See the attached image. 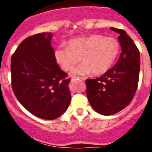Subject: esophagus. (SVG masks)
I'll return each mask as SVG.
<instances>
[{"mask_svg":"<svg viewBox=\"0 0 152 152\" xmlns=\"http://www.w3.org/2000/svg\"><path fill=\"white\" fill-rule=\"evenodd\" d=\"M82 79V80H83V79H82V78H79V77H73L72 79Z\"/></svg>","mask_w":152,"mask_h":152,"instance_id":"34e87169","label":"esophagus"}]
</instances>
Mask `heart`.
<instances>
[{
  "label": "heart",
  "mask_w": 152,
  "mask_h": 152,
  "mask_svg": "<svg viewBox=\"0 0 152 152\" xmlns=\"http://www.w3.org/2000/svg\"><path fill=\"white\" fill-rule=\"evenodd\" d=\"M119 49V42L115 38L90 34L70 39L68 47H58L54 56L65 71L73 70L82 59L83 63L75 69L73 74L85 76L93 73L99 76L111 68Z\"/></svg>",
  "instance_id": "b5f03b06"
}]
</instances>
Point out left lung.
Returning <instances> with one entry per match:
<instances>
[{
	"label": "left lung",
	"mask_w": 152,
	"mask_h": 152,
	"mask_svg": "<svg viewBox=\"0 0 152 152\" xmlns=\"http://www.w3.org/2000/svg\"><path fill=\"white\" fill-rule=\"evenodd\" d=\"M119 34L121 48L118 60L101 77L87 79V96L93 110L112 115L129 104L137 90L140 67V52L126 32L110 27Z\"/></svg>",
	"instance_id": "obj_1"
}]
</instances>
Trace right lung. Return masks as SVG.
Here are the masks:
<instances>
[{"instance_id": "add662e5", "label": "right lung", "mask_w": 152, "mask_h": 152, "mask_svg": "<svg viewBox=\"0 0 152 152\" xmlns=\"http://www.w3.org/2000/svg\"><path fill=\"white\" fill-rule=\"evenodd\" d=\"M53 34H37L24 39L11 59L12 90L32 115L53 120L68 108L70 79L56 63L51 46Z\"/></svg>"}]
</instances>
